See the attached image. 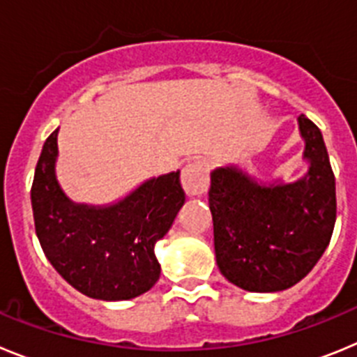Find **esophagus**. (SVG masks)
Returning a JSON list of instances; mask_svg holds the SVG:
<instances>
[{"label": "esophagus", "instance_id": "esophagus-1", "mask_svg": "<svg viewBox=\"0 0 357 357\" xmlns=\"http://www.w3.org/2000/svg\"><path fill=\"white\" fill-rule=\"evenodd\" d=\"M182 188H184L185 195L189 197H197V195H204L209 188V168L204 160H193L189 162L181 175Z\"/></svg>", "mask_w": 357, "mask_h": 357}]
</instances>
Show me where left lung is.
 <instances>
[{
    "mask_svg": "<svg viewBox=\"0 0 357 357\" xmlns=\"http://www.w3.org/2000/svg\"><path fill=\"white\" fill-rule=\"evenodd\" d=\"M309 169L291 184H259L234 166L211 173L209 207L222 275L255 293L282 291L304 279L331 241L336 184L320 128L298 116Z\"/></svg>",
    "mask_w": 357,
    "mask_h": 357,
    "instance_id": "1",
    "label": "left lung"
}]
</instances>
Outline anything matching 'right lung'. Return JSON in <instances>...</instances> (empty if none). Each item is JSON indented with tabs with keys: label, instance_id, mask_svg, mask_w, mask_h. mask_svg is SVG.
<instances>
[{
	"label": "right lung",
	"instance_id": "add662e5",
	"mask_svg": "<svg viewBox=\"0 0 357 357\" xmlns=\"http://www.w3.org/2000/svg\"><path fill=\"white\" fill-rule=\"evenodd\" d=\"M52 132L37 162L31 209L40 247L69 284L98 301H128L160 275L155 243L184 206L181 172L153 176L112 206L75 204L55 176L59 155Z\"/></svg>",
	"mask_w": 357,
	"mask_h": 357
}]
</instances>
